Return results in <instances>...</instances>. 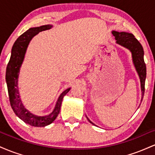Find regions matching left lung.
<instances>
[{
	"label": "left lung",
	"mask_w": 155,
	"mask_h": 155,
	"mask_svg": "<svg viewBox=\"0 0 155 155\" xmlns=\"http://www.w3.org/2000/svg\"><path fill=\"white\" fill-rule=\"evenodd\" d=\"M114 36L117 40V43L127 48L132 52L133 60L137 72L140 80V86H141L142 97L141 101L143 100V95L145 91V79L147 76V68L146 64L143 60V49L141 44L132 33H125V32H116L113 31ZM89 122L92 124V122L87 118Z\"/></svg>",
	"instance_id": "8db88e82"
}]
</instances>
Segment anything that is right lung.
Returning <instances> with one entry per match:
<instances>
[{
	"instance_id": "add662e5",
	"label": "right lung",
	"mask_w": 155,
	"mask_h": 155,
	"mask_svg": "<svg viewBox=\"0 0 155 155\" xmlns=\"http://www.w3.org/2000/svg\"><path fill=\"white\" fill-rule=\"evenodd\" d=\"M51 27L52 26L51 25H46L37 28H31L22 33L16 40L12 47V55L6 68V80L11 106L19 118L24 121L25 123L34 127H44L51 124L56 119V117L59 114L63 97L70 90V88L67 89L60 95L57 101L54 111L48 116L44 117H38L31 114L24 107L22 101L19 98L17 81H18L19 68L24 60L27 47L33 36L38 34L39 32L50 29Z\"/></svg>"
}]
</instances>
